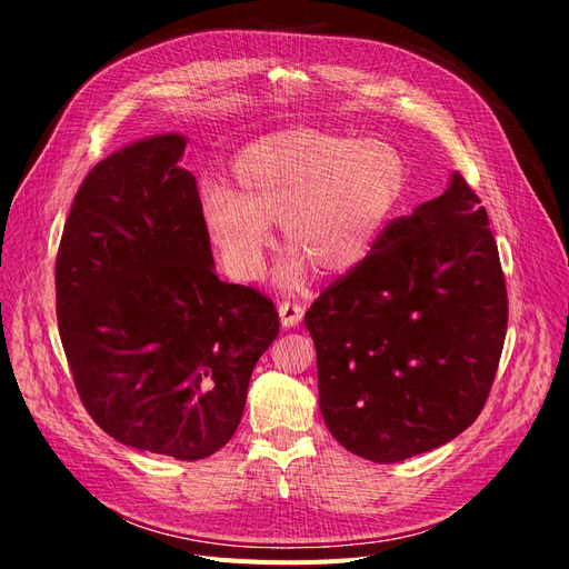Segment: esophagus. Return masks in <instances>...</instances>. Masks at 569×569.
Instances as JSON below:
<instances>
[{
    "label": "esophagus",
    "instance_id": "1",
    "mask_svg": "<svg viewBox=\"0 0 569 569\" xmlns=\"http://www.w3.org/2000/svg\"><path fill=\"white\" fill-rule=\"evenodd\" d=\"M279 317H281V326L283 328H292L298 326L305 317V307L300 302H290V300H281L279 302Z\"/></svg>",
    "mask_w": 569,
    "mask_h": 569
}]
</instances>
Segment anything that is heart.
I'll return each instance as SVG.
<instances>
[{
    "label": "heart",
    "mask_w": 569,
    "mask_h": 569,
    "mask_svg": "<svg viewBox=\"0 0 569 569\" xmlns=\"http://www.w3.org/2000/svg\"><path fill=\"white\" fill-rule=\"evenodd\" d=\"M407 160L382 139L286 130L250 143L233 164L236 191L206 187L200 217L224 269L260 277L281 224L290 250L277 271L286 290L321 273H347L373 252L407 189Z\"/></svg>",
    "instance_id": "1"
}]
</instances>
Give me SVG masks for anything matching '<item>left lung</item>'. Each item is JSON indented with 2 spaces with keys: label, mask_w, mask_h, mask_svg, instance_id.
<instances>
[{
  "label": "left lung",
  "mask_w": 569,
  "mask_h": 569,
  "mask_svg": "<svg viewBox=\"0 0 569 569\" xmlns=\"http://www.w3.org/2000/svg\"><path fill=\"white\" fill-rule=\"evenodd\" d=\"M319 407L376 463L442 447L480 416L503 350L506 281L487 210L453 172L305 315Z\"/></svg>",
  "instance_id": "8db88e82"
}]
</instances>
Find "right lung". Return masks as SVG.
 I'll use <instances>...</instances> for the list:
<instances>
[{
	"instance_id": "obj_1",
	"label": "right lung",
	"mask_w": 569,
	"mask_h": 569,
	"mask_svg": "<svg viewBox=\"0 0 569 569\" xmlns=\"http://www.w3.org/2000/svg\"><path fill=\"white\" fill-rule=\"evenodd\" d=\"M187 137L122 146L87 174L57 258V317L89 416L120 445L200 461L233 437L273 302L217 279Z\"/></svg>"
}]
</instances>
